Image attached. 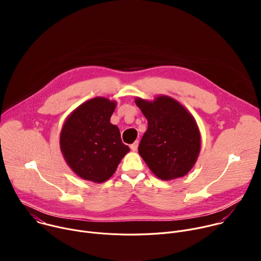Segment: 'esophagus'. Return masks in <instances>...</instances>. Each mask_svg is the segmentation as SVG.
I'll return each instance as SVG.
<instances>
[{"mask_svg":"<svg viewBox=\"0 0 261 261\" xmlns=\"http://www.w3.org/2000/svg\"><path fill=\"white\" fill-rule=\"evenodd\" d=\"M138 144H139V142H138V140H136L134 143H132V144L130 145V148H131V150H132L133 152H136V151H137Z\"/></svg>","mask_w":261,"mask_h":261,"instance_id":"34e87169","label":"esophagus"}]
</instances>
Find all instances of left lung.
I'll return each mask as SVG.
<instances>
[{"mask_svg":"<svg viewBox=\"0 0 261 261\" xmlns=\"http://www.w3.org/2000/svg\"><path fill=\"white\" fill-rule=\"evenodd\" d=\"M147 120L138 153L153 173L163 180L187 174L200 152V133L194 118L168 96L154 101L135 99Z\"/></svg>","mask_w":261,"mask_h":261,"instance_id":"obj_1","label":"left lung"}]
</instances>
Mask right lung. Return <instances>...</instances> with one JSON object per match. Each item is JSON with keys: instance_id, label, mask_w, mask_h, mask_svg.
<instances>
[{"instance_id": "1", "label": "right lung", "mask_w": 261, "mask_h": 261, "mask_svg": "<svg viewBox=\"0 0 261 261\" xmlns=\"http://www.w3.org/2000/svg\"><path fill=\"white\" fill-rule=\"evenodd\" d=\"M116 105V101L103 97L91 99L64 123L60 137L62 154L69 167L84 179L107 180L130 151L119 128L110 123Z\"/></svg>"}]
</instances>
